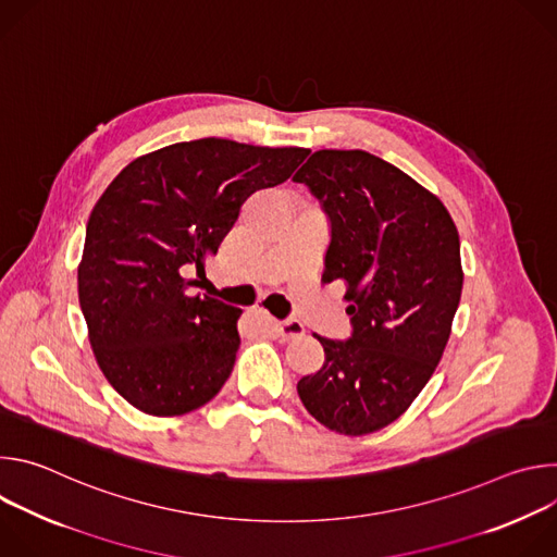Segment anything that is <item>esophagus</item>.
I'll return each mask as SVG.
<instances>
[{
  "mask_svg": "<svg viewBox=\"0 0 557 557\" xmlns=\"http://www.w3.org/2000/svg\"><path fill=\"white\" fill-rule=\"evenodd\" d=\"M275 333L282 342H290V339H297L306 333L304 324L299 320H286V322H277L275 324Z\"/></svg>",
  "mask_w": 557,
  "mask_h": 557,
  "instance_id": "obj_1",
  "label": "esophagus"
}]
</instances>
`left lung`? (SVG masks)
Returning <instances> with one entry per match:
<instances>
[{
    "instance_id": "1",
    "label": "left lung",
    "mask_w": 557,
    "mask_h": 557,
    "mask_svg": "<svg viewBox=\"0 0 557 557\" xmlns=\"http://www.w3.org/2000/svg\"><path fill=\"white\" fill-rule=\"evenodd\" d=\"M322 202L331 245L322 282L342 280L352 335H314L324 366L301 376L304 408L363 436L399 419L436 370L462 290L460 240L445 205L383 158L320 149L293 176Z\"/></svg>"
}]
</instances>
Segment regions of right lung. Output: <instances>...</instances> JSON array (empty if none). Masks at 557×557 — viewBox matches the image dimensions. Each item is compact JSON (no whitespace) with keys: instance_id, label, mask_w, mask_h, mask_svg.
<instances>
[{"instance_id":"add662e5","label":"right lung","mask_w":557,"mask_h":557,"mask_svg":"<svg viewBox=\"0 0 557 557\" xmlns=\"http://www.w3.org/2000/svg\"><path fill=\"white\" fill-rule=\"evenodd\" d=\"M304 147L226 138L174 143L132 161L95 205L82 264L90 346L136 410L178 417L209 404L240 348V308L191 293L247 198L290 178Z\"/></svg>"}]
</instances>
